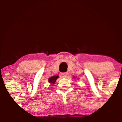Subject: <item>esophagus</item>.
<instances>
[{"label": "esophagus", "instance_id": "obj_1", "mask_svg": "<svg viewBox=\"0 0 122 122\" xmlns=\"http://www.w3.org/2000/svg\"><path fill=\"white\" fill-rule=\"evenodd\" d=\"M66 75H67V73L66 72H63L61 73V76L62 78H66Z\"/></svg>", "mask_w": 122, "mask_h": 122}]
</instances>
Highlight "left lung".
<instances>
[{
  "instance_id": "obj_1",
  "label": "left lung",
  "mask_w": 122,
  "mask_h": 122,
  "mask_svg": "<svg viewBox=\"0 0 122 122\" xmlns=\"http://www.w3.org/2000/svg\"><path fill=\"white\" fill-rule=\"evenodd\" d=\"M74 78H75V77H74Z\"/></svg>"
}]
</instances>
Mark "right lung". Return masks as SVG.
I'll return each instance as SVG.
<instances>
[{
    "mask_svg": "<svg viewBox=\"0 0 122 122\" xmlns=\"http://www.w3.org/2000/svg\"><path fill=\"white\" fill-rule=\"evenodd\" d=\"M59 78V76H52L51 78H50L49 79V82L50 83H51V84H53L54 85V83L56 82V80L57 79V78Z\"/></svg>",
    "mask_w": 122,
    "mask_h": 122,
    "instance_id": "right-lung-1",
    "label": "right lung"
}]
</instances>
